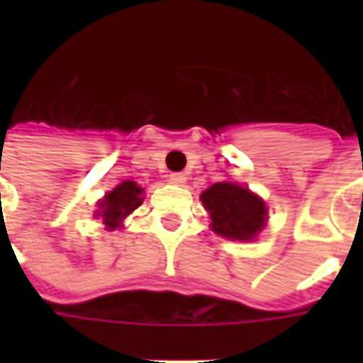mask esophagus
Instances as JSON below:
<instances>
[{"mask_svg": "<svg viewBox=\"0 0 363 363\" xmlns=\"http://www.w3.org/2000/svg\"><path fill=\"white\" fill-rule=\"evenodd\" d=\"M169 179H171V182H174V184H184V182H186V174H184V173H171V174H169Z\"/></svg>", "mask_w": 363, "mask_h": 363, "instance_id": "obj_1", "label": "esophagus"}]
</instances>
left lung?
I'll list each match as a JSON object with an SVG mask.
<instances>
[{
	"instance_id": "8db88e82",
	"label": "left lung",
	"mask_w": 363,
	"mask_h": 363,
	"mask_svg": "<svg viewBox=\"0 0 363 363\" xmlns=\"http://www.w3.org/2000/svg\"><path fill=\"white\" fill-rule=\"evenodd\" d=\"M212 218V229L221 237L251 241L267 223V206L251 190L233 182H216L202 192Z\"/></svg>"
}]
</instances>
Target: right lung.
I'll return each instance as SVG.
<instances>
[{"label": "right lung", "instance_id": "1", "mask_svg": "<svg viewBox=\"0 0 363 363\" xmlns=\"http://www.w3.org/2000/svg\"><path fill=\"white\" fill-rule=\"evenodd\" d=\"M142 192L143 190L134 181H126L99 202L101 210L96 212V216H103V223L106 229H116L122 225V220L128 213L134 212L135 208L142 204Z\"/></svg>", "mask_w": 363, "mask_h": 363}]
</instances>
